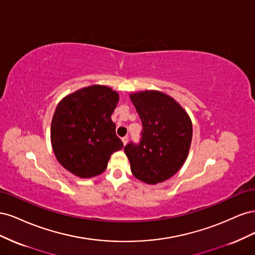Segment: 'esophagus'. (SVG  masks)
<instances>
[{
  "instance_id": "34e87169",
  "label": "esophagus",
  "mask_w": 255,
  "mask_h": 255,
  "mask_svg": "<svg viewBox=\"0 0 255 255\" xmlns=\"http://www.w3.org/2000/svg\"><path fill=\"white\" fill-rule=\"evenodd\" d=\"M128 136L122 137V142H123V144H125V145L128 143Z\"/></svg>"
}]
</instances>
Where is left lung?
Instances as JSON below:
<instances>
[{
	"label": "left lung",
	"instance_id": "left-lung-1",
	"mask_svg": "<svg viewBox=\"0 0 255 255\" xmlns=\"http://www.w3.org/2000/svg\"><path fill=\"white\" fill-rule=\"evenodd\" d=\"M142 123L141 141L126 145L130 171L145 184L170 179L184 165L192 139V123L175 100L158 90L129 95Z\"/></svg>",
	"mask_w": 255,
	"mask_h": 255
}]
</instances>
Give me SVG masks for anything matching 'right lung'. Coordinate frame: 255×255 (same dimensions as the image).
<instances>
[{"label":"right lung","instance_id":"obj_1","mask_svg":"<svg viewBox=\"0 0 255 255\" xmlns=\"http://www.w3.org/2000/svg\"><path fill=\"white\" fill-rule=\"evenodd\" d=\"M119 95L104 85L76 90L59 101L51 123L56 159L72 174L88 179L105 171L111 155L123 148L112 115Z\"/></svg>","mask_w":255,"mask_h":255}]
</instances>
